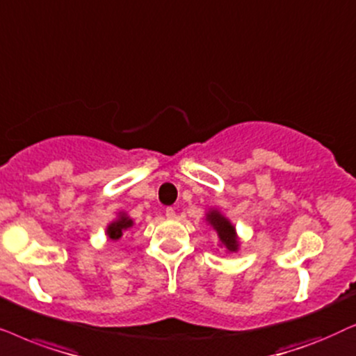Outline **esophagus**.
Instances as JSON below:
<instances>
[{
    "label": "esophagus",
    "instance_id": "obj_1",
    "mask_svg": "<svg viewBox=\"0 0 356 356\" xmlns=\"http://www.w3.org/2000/svg\"><path fill=\"white\" fill-rule=\"evenodd\" d=\"M165 216H168V218H175V210H174L172 207L165 208Z\"/></svg>",
    "mask_w": 356,
    "mask_h": 356
}]
</instances>
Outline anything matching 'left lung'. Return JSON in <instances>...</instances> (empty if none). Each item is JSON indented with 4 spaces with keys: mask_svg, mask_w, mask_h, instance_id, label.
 <instances>
[{
    "mask_svg": "<svg viewBox=\"0 0 356 356\" xmlns=\"http://www.w3.org/2000/svg\"><path fill=\"white\" fill-rule=\"evenodd\" d=\"M207 220L210 221V225L213 227H215L218 236H220L221 243L226 245V249L231 250V252H234V250L238 249V239H236L234 227L231 226V222L227 221L225 216H221L218 211H211Z\"/></svg>",
    "mask_w": 356,
    "mask_h": 356,
    "instance_id": "8db88e82",
    "label": "left lung"
}]
</instances>
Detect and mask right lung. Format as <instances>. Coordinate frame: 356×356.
<instances>
[{
  "mask_svg": "<svg viewBox=\"0 0 356 356\" xmlns=\"http://www.w3.org/2000/svg\"><path fill=\"white\" fill-rule=\"evenodd\" d=\"M131 225H134V221L129 220V218H127V216H120L117 221H113L112 225L107 227V236H108V238H111L112 241L120 239L123 231L129 229V227H130Z\"/></svg>",
  "mask_w": 356,
  "mask_h": 356,
  "instance_id": "right-lung-1",
  "label": "right lung"
}]
</instances>
